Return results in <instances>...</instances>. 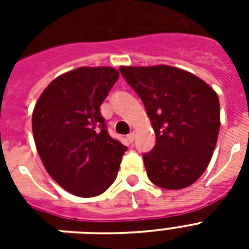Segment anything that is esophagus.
Here are the masks:
<instances>
[{
  "label": "esophagus",
  "instance_id": "1",
  "mask_svg": "<svg viewBox=\"0 0 249 249\" xmlns=\"http://www.w3.org/2000/svg\"><path fill=\"white\" fill-rule=\"evenodd\" d=\"M134 138H136V133H134V132L129 133L128 136H126V140H128L129 142H130V143H132L133 141H134Z\"/></svg>",
  "mask_w": 249,
  "mask_h": 249
}]
</instances>
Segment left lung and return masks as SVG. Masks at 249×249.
<instances>
[{
  "mask_svg": "<svg viewBox=\"0 0 249 249\" xmlns=\"http://www.w3.org/2000/svg\"><path fill=\"white\" fill-rule=\"evenodd\" d=\"M144 105L156 144L143 154L150 181L166 190L193 185L207 169L220 132V101L199 77L170 66L120 67Z\"/></svg>",
  "mask_w": 249,
  "mask_h": 249,
  "instance_id": "obj_1",
  "label": "left lung"
}]
</instances>
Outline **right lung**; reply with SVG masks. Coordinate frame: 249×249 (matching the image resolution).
<instances>
[{"mask_svg": "<svg viewBox=\"0 0 249 249\" xmlns=\"http://www.w3.org/2000/svg\"><path fill=\"white\" fill-rule=\"evenodd\" d=\"M117 79L115 68H76L53 80L33 109V138L45 169L76 196L105 193L126 151L109 136L101 115Z\"/></svg>", "mask_w": 249, "mask_h": 249, "instance_id": "add662e5", "label": "right lung"}]
</instances>
